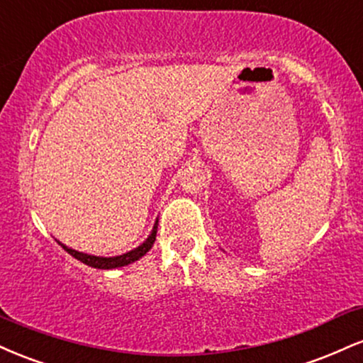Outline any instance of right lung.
<instances>
[{
    "label": "right lung",
    "instance_id": "right-lung-1",
    "mask_svg": "<svg viewBox=\"0 0 363 363\" xmlns=\"http://www.w3.org/2000/svg\"><path fill=\"white\" fill-rule=\"evenodd\" d=\"M156 233H157V220L155 223V228H152V231H151V234H149V238L143 242V245L138 246V248H134L132 251H127V253L118 255V257H110V258L93 257V255H86V253H81V251L67 248V246L62 245V242H59V245H61L62 248L71 255V257L79 259V262L84 263V265L93 267V268H100V270H110V268H121V267L130 265V263L138 262L139 258H143L144 255H146L147 251L152 248V245H155Z\"/></svg>",
    "mask_w": 363,
    "mask_h": 363
}]
</instances>
